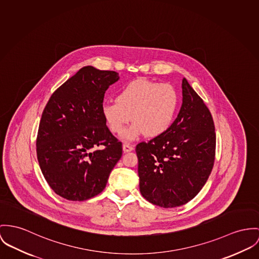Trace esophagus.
Here are the masks:
<instances>
[{
  "label": "esophagus",
  "mask_w": 259,
  "mask_h": 259,
  "mask_svg": "<svg viewBox=\"0 0 259 259\" xmlns=\"http://www.w3.org/2000/svg\"><path fill=\"white\" fill-rule=\"evenodd\" d=\"M133 150V147L130 145V144H127V143H125V144H123V151L125 152V153H128V152H131Z\"/></svg>",
  "instance_id": "obj_1"
}]
</instances>
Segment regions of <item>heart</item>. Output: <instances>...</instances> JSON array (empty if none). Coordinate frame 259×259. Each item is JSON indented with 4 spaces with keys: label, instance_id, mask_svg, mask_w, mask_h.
<instances>
[{
    "label": "heart",
    "instance_id": "heart-1",
    "mask_svg": "<svg viewBox=\"0 0 259 259\" xmlns=\"http://www.w3.org/2000/svg\"><path fill=\"white\" fill-rule=\"evenodd\" d=\"M179 97L174 85L166 82L138 79L126 83L118 91L115 102L102 105V115L114 134H121L126 124L133 126L123 134V139H137L146 134L156 137L172 124Z\"/></svg>",
    "mask_w": 259,
    "mask_h": 259
}]
</instances>
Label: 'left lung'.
Segmentation results:
<instances>
[{"label": "left lung", "instance_id": "obj_1", "mask_svg": "<svg viewBox=\"0 0 259 259\" xmlns=\"http://www.w3.org/2000/svg\"><path fill=\"white\" fill-rule=\"evenodd\" d=\"M140 192L150 203L174 208L193 199L215 161L216 133L204 101L182 80V105L161 135L136 146Z\"/></svg>", "mask_w": 259, "mask_h": 259}]
</instances>
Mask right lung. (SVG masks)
Returning <instances> with one entry per match:
<instances>
[{
  "mask_svg": "<svg viewBox=\"0 0 259 259\" xmlns=\"http://www.w3.org/2000/svg\"><path fill=\"white\" fill-rule=\"evenodd\" d=\"M118 80L114 71L83 67L52 94L42 112L37 159L49 186L65 199L100 194L122 156V143L101 110L106 90Z\"/></svg>",
  "mask_w": 259,
  "mask_h": 259,
  "instance_id": "add662e5",
  "label": "right lung"
}]
</instances>
